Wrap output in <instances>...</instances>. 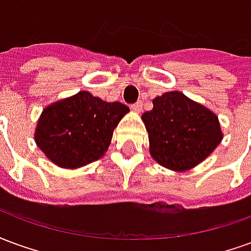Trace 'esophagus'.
<instances>
[{"label":"esophagus","mask_w":251,"mask_h":251,"mask_svg":"<svg viewBox=\"0 0 251 251\" xmlns=\"http://www.w3.org/2000/svg\"><path fill=\"white\" fill-rule=\"evenodd\" d=\"M131 110H133V111H136L137 114H140V113L142 111V103H141V102H137V103L131 104Z\"/></svg>","instance_id":"obj_1"}]
</instances>
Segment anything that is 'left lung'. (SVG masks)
<instances>
[{
	"label": "left lung",
	"instance_id": "8db88e82",
	"mask_svg": "<svg viewBox=\"0 0 251 251\" xmlns=\"http://www.w3.org/2000/svg\"><path fill=\"white\" fill-rule=\"evenodd\" d=\"M141 117L149 137V153L161 167L175 172L195 168L223 140L218 115L180 91L152 100Z\"/></svg>",
	"mask_w": 251,
	"mask_h": 251
}]
</instances>
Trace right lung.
<instances>
[{"instance_id": "1", "label": "right lung", "mask_w": 251, "mask_h": 251, "mask_svg": "<svg viewBox=\"0 0 251 251\" xmlns=\"http://www.w3.org/2000/svg\"><path fill=\"white\" fill-rule=\"evenodd\" d=\"M129 113L120 102H104L88 91L48 104L35 130L36 145L57 167L82 168L103 157L113 131Z\"/></svg>"}]
</instances>
